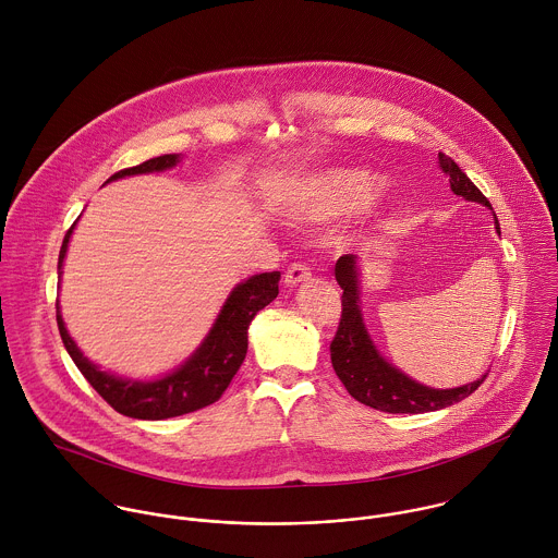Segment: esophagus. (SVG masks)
<instances>
[{
    "label": "esophagus",
    "mask_w": 558,
    "mask_h": 558,
    "mask_svg": "<svg viewBox=\"0 0 558 558\" xmlns=\"http://www.w3.org/2000/svg\"><path fill=\"white\" fill-rule=\"evenodd\" d=\"M306 280H311V269L306 265H300V263L291 265L287 269V274H284V284L287 287H298V284H302Z\"/></svg>",
    "instance_id": "esophagus-1"
}]
</instances>
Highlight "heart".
<instances>
[{"label": "heart", "mask_w": 558, "mask_h": 558, "mask_svg": "<svg viewBox=\"0 0 558 558\" xmlns=\"http://www.w3.org/2000/svg\"><path fill=\"white\" fill-rule=\"evenodd\" d=\"M385 189V178L369 169H332L293 186L278 204L293 221L319 223L365 210Z\"/></svg>", "instance_id": "obj_1"}]
</instances>
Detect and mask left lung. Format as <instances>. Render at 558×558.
<instances>
[{"label":"left lung","mask_w":558,"mask_h":558,"mask_svg":"<svg viewBox=\"0 0 558 558\" xmlns=\"http://www.w3.org/2000/svg\"><path fill=\"white\" fill-rule=\"evenodd\" d=\"M439 167L450 178V189L454 195L487 206L492 213L489 199L476 189V184L463 173V169L446 154H439ZM494 226L500 234V221L494 213ZM335 278L343 289V311L337 337L330 345L332 367L339 380L345 385L348 393L365 407H372L383 413H433L446 407H452L468 396H472L487 374L478 380L452 387L435 389L417 383L393 363H389L376 348L361 308V258L356 254H345L335 265Z\"/></svg>","instance_id":"1"}]
</instances>
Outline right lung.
Segmentation results:
<instances>
[{
    "label": "right lung",
    "instance_id": "obj_1",
    "mask_svg": "<svg viewBox=\"0 0 558 558\" xmlns=\"http://www.w3.org/2000/svg\"><path fill=\"white\" fill-rule=\"evenodd\" d=\"M180 160H182L180 154H165L158 158H149L136 167L117 171L106 180V184L128 175L167 171V169H173ZM75 223L64 234V241L58 254V280L62 278V265H64V256H66ZM278 282H280V271H269V274L250 276L243 282L234 284L223 306L219 308L210 330L206 332L202 343L191 352V356H186L169 374L149 378V380L117 376L108 369H101L90 359H86L64 326L58 300H56V322H58L60 339L71 361L88 380V385L117 413L132 420L158 422V420L193 413L221 398V393L228 389L230 380L239 372L241 363L245 361L250 324L260 308H265L269 302L276 300Z\"/></svg>",
    "mask_w": 558,
    "mask_h": 558
}]
</instances>
